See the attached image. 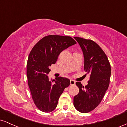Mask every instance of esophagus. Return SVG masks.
<instances>
[{
  "mask_svg": "<svg viewBox=\"0 0 127 127\" xmlns=\"http://www.w3.org/2000/svg\"><path fill=\"white\" fill-rule=\"evenodd\" d=\"M70 84H71V85H74L75 84V82L73 80H71L70 81Z\"/></svg>",
  "mask_w": 127,
  "mask_h": 127,
  "instance_id": "1",
  "label": "esophagus"
}]
</instances>
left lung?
<instances>
[{"label": "left lung", "instance_id": "obj_1", "mask_svg": "<svg viewBox=\"0 0 127 127\" xmlns=\"http://www.w3.org/2000/svg\"><path fill=\"white\" fill-rule=\"evenodd\" d=\"M74 38L82 51L84 69L90 75V80L85 87L76 82L79 91L73 98V105L78 111L87 113L98 107L104 98L109 87L111 69L107 55L97 43L81 37Z\"/></svg>", "mask_w": 127, "mask_h": 127}]
</instances>
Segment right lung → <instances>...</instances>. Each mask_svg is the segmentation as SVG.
<instances>
[{
  "label": "right lung",
  "instance_id": "add662e5",
  "mask_svg": "<svg viewBox=\"0 0 127 127\" xmlns=\"http://www.w3.org/2000/svg\"><path fill=\"white\" fill-rule=\"evenodd\" d=\"M70 36L49 35L35 45L28 56L26 75L28 85L36 106L42 111H53L65 88L70 85L68 78L59 77L49 80V67L55 64L64 50L76 44Z\"/></svg>",
  "mask_w": 127,
  "mask_h": 127
}]
</instances>
